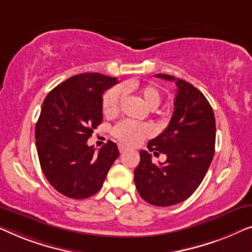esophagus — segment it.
<instances>
[{"mask_svg":"<svg viewBox=\"0 0 252 252\" xmlns=\"http://www.w3.org/2000/svg\"><path fill=\"white\" fill-rule=\"evenodd\" d=\"M119 151L120 153H125L126 151H127V147L125 146V145H119Z\"/></svg>","mask_w":252,"mask_h":252,"instance_id":"34e87169","label":"esophagus"}]
</instances>
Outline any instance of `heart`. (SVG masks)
<instances>
[{
  "label": "heart",
  "instance_id": "1",
  "mask_svg": "<svg viewBox=\"0 0 252 252\" xmlns=\"http://www.w3.org/2000/svg\"><path fill=\"white\" fill-rule=\"evenodd\" d=\"M137 92L141 100L150 109H157L161 104L162 94L154 86L138 87L132 82L125 83L122 87H114L109 89L102 97V112L105 115L113 116L118 114L125 99L126 92ZM150 127L146 125L134 123L132 121H122L113 129V134L120 141L129 146L139 144L144 138L150 136Z\"/></svg>",
  "mask_w": 252,
  "mask_h": 252
}]
</instances>
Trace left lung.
<instances>
[{"label":"left lung","mask_w":252,"mask_h":252,"mask_svg":"<svg viewBox=\"0 0 252 252\" xmlns=\"http://www.w3.org/2000/svg\"><path fill=\"white\" fill-rule=\"evenodd\" d=\"M155 76L177 86L171 120L147 145L148 151L165 154L166 160L157 165L152 154L140 151L134 184L147 203L170 207L187 200L203 180L215 154L216 120L207 98L189 82L166 74Z\"/></svg>","instance_id":"obj_1"}]
</instances>
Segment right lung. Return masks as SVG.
Wrapping results in <instances>:
<instances>
[{"mask_svg":"<svg viewBox=\"0 0 252 252\" xmlns=\"http://www.w3.org/2000/svg\"><path fill=\"white\" fill-rule=\"evenodd\" d=\"M118 83L100 73L72 76L49 92L35 126L41 169L54 189L72 198L101 189L119 150L108 140L94 152L87 141L102 121V94Z\"/></svg>","mask_w":252,"mask_h":252,"instance_id":"add662e5","label":"right lung"}]
</instances>
